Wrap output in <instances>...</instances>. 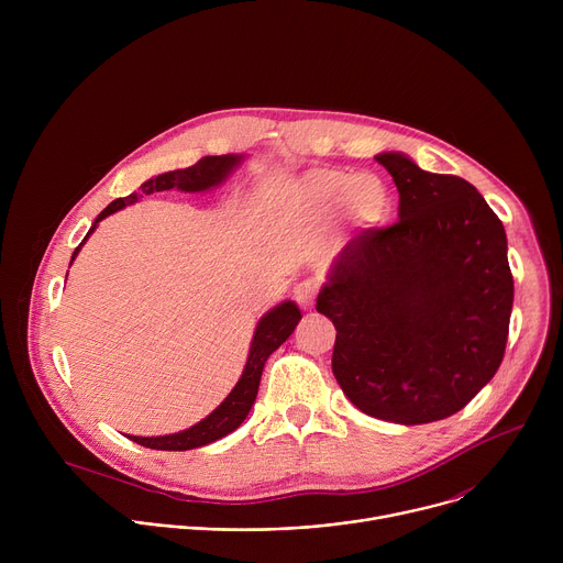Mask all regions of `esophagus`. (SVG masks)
I'll list each match as a JSON object with an SVG mask.
<instances>
[{"instance_id": "obj_1", "label": "esophagus", "mask_w": 563, "mask_h": 563, "mask_svg": "<svg viewBox=\"0 0 563 563\" xmlns=\"http://www.w3.org/2000/svg\"><path fill=\"white\" fill-rule=\"evenodd\" d=\"M318 294V283L316 280H302L294 287V300L298 302V307L302 309H311L313 300Z\"/></svg>"}]
</instances>
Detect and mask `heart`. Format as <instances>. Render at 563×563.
Wrapping results in <instances>:
<instances>
[{"label": "heart", "mask_w": 563, "mask_h": 563, "mask_svg": "<svg viewBox=\"0 0 563 563\" xmlns=\"http://www.w3.org/2000/svg\"><path fill=\"white\" fill-rule=\"evenodd\" d=\"M302 187L318 205H343L345 216L361 229L383 227L394 211V194L376 174L352 176L341 169H318L305 176Z\"/></svg>", "instance_id": "obj_1"}]
</instances>
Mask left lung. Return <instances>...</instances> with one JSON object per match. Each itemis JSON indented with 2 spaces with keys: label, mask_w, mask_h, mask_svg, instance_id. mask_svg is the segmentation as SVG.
I'll return each mask as SVG.
<instances>
[{
  "label": "left lung",
  "mask_w": 563,
  "mask_h": 563,
  "mask_svg": "<svg viewBox=\"0 0 563 563\" xmlns=\"http://www.w3.org/2000/svg\"><path fill=\"white\" fill-rule=\"evenodd\" d=\"M398 222L354 235L316 311L336 328L332 372L352 404L421 426L463 410L497 374L515 283L506 229L467 180L378 153Z\"/></svg>",
  "instance_id": "obj_1"
}]
</instances>
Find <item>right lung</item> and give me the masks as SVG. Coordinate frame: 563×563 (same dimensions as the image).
I'll list each match as a JSON object with an SVG mask.
<instances>
[{
    "instance_id": "1",
    "label": "right lung",
    "mask_w": 563,
    "mask_h": 563,
    "mask_svg": "<svg viewBox=\"0 0 563 563\" xmlns=\"http://www.w3.org/2000/svg\"><path fill=\"white\" fill-rule=\"evenodd\" d=\"M245 155H207L194 167L187 169H178V172H169V174H159L151 180H146L140 189L142 194H155V191H169V189H180V191H207L211 187H218L220 183L227 180V176L243 163ZM137 194H131L126 198H118L113 200L91 224L89 233L85 235L82 243L73 252L70 263L75 261L77 252L82 250V245L87 243V238L96 231L98 222L104 220L107 216L124 209L126 205L137 202ZM300 309L296 302L285 300L280 305H276L272 311H267L256 325L254 339H252V347H250V356H247V365L243 369V376L235 383V387L229 391V396L222 400V404L200 423L191 426L189 430L176 432V434H165V437H131L126 434L131 441L151 448V450H194V448H202L207 443H213L222 437H227L229 432H233L240 423H243L254 406L256 394H258V385H261V376H263V367L269 358L272 352H276L296 330L298 320H300Z\"/></svg>"
}]
</instances>
